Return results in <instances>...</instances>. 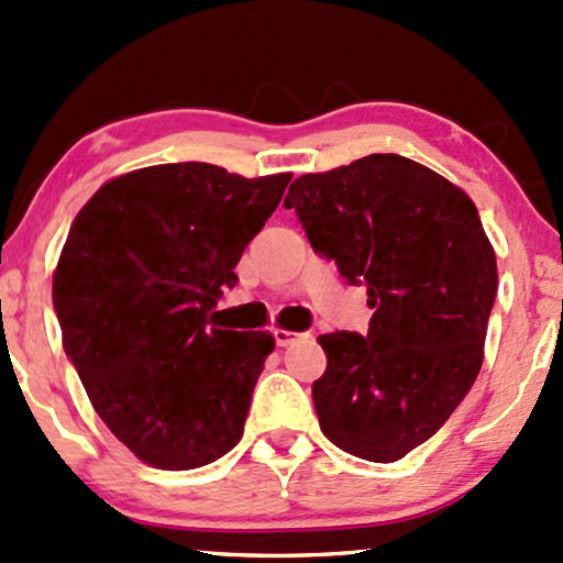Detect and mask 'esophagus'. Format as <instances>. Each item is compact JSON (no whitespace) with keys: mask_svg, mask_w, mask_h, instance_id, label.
<instances>
[{"mask_svg":"<svg viewBox=\"0 0 563 563\" xmlns=\"http://www.w3.org/2000/svg\"><path fill=\"white\" fill-rule=\"evenodd\" d=\"M273 335H275V344H277V346H290V344H294V341L301 339V333L283 331V328H275Z\"/></svg>","mask_w":563,"mask_h":563,"instance_id":"1","label":"esophagus"}]
</instances>
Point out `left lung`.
<instances>
[{
	"label": "left lung",
	"instance_id": "obj_1",
	"mask_svg": "<svg viewBox=\"0 0 563 563\" xmlns=\"http://www.w3.org/2000/svg\"><path fill=\"white\" fill-rule=\"evenodd\" d=\"M314 254L367 288V333L320 335L328 367L312 384L335 448L394 463L434 437L484 357L497 294L495 251L466 192L416 161L373 153L290 185Z\"/></svg>",
	"mask_w": 563,
	"mask_h": 563
}]
</instances>
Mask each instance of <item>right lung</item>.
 Wrapping results in <instances>:
<instances>
[{"instance_id":"right-lung-1","label":"right lung","mask_w":563,"mask_h":563,"mask_svg":"<svg viewBox=\"0 0 563 563\" xmlns=\"http://www.w3.org/2000/svg\"><path fill=\"white\" fill-rule=\"evenodd\" d=\"M288 183L200 161L147 166L102 185L70 224L53 277L63 349L140 461L198 468L241 442L275 339L214 328L211 309Z\"/></svg>"}]
</instances>
